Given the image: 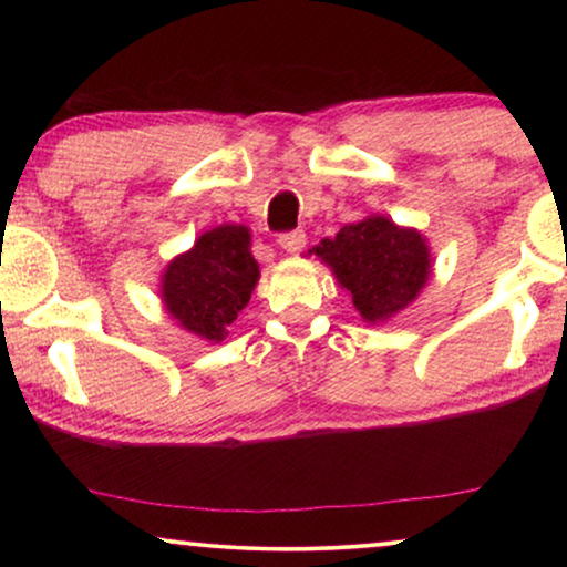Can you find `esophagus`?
<instances>
[{
  "mask_svg": "<svg viewBox=\"0 0 567 567\" xmlns=\"http://www.w3.org/2000/svg\"><path fill=\"white\" fill-rule=\"evenodd\" d=\"M305 245H307V235L301 229L284 231V235H278V247H281V250H286L289 255H297Z\"/></svg>",
  "mask_w": 567,
  "mask_h": 567,
  "instance_id": "esophagus-1",
  "label": "esophagus"
}]
</instances>
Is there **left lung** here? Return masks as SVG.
I'll use <instances>...</instances> for the list:
<instances>
[{
  "label": "left lung",
  "mask_w": 567,
  "mask_h": 567,
  "mask_svg": "<svg viewBox=\"0 0 567 567\" xmlns=\"http://www.w3.org/2000/svg\"><path fill=\"white\" fill-rule=\"evenodd\" d=\"M309 255L320 258L351 293L363 322L379 324L408 309L431 278V247L421 231L371 214L324 237Z\"/></svg>",
  "instance_id": "1"
}]
</instances>
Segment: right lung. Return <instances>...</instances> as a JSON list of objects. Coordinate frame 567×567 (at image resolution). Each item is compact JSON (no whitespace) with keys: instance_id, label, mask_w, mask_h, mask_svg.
<instances>
[{"instance_id":"right-lung-1","label":"right lung","mask_w":567,"mask_h":567,"mask_svg":"<svg viewBox=\"0 0 567 567\" xmlns=\"http://www.w3.org/2000/svg\"><path fill=\"white\" fill-rule=\"evenodd\" d=\"M250 245V227L219 224L167 262L159 297L183 330L208 343H221L229 336V324L247 307L260 278Z\"/></svg>"}]
</instances>
